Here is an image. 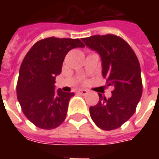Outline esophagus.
I'll return each mask as SVG.
<instances>
[{
    "instance_id": "obj_1",
    "label": "esophagus",
    "mask_w": 159,
    "mask_h": 159,
    "mask_svg": "<svg viewBox=\"0 0 159 159\" xmlns=\"http://www.w3.org/2000/svg\"><path fill=\"white\" fill-rule=\"evenodd\" d=\"M77 93H80V94H83V95H85V94H87L88 93V90L86 89H78L77 90Z\"/></svg>"
}]
</instances>
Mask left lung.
Segmentation results:
<instances>
[{
	"instance_id": "1",
	"label": "left lung",
	"mask_w": 159,
	"mask_h": 159,
	"mask_svg": "<svg viewBox=\"0 0 159 159\" xmlns=\"http://www.w3.org/2000/svg\"><path fill=\"white\" fill-rule=\"evenodd\" d=\"M82 41L100 55L102 76L107 86L113 88L109 99L99 93L98 104L89 107L91 118L101 129H117L133 116L142 94L140 63L133 49L119 36L97 35Z\"/></svg>"
}]
</instances>
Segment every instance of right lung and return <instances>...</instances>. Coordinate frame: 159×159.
Here are the masks:
<instances>
[{
  "label": "right lung",
  "mask_w": 159,
  "mask_h": 159,
  "mask_svg": "<svg viewBox=\"0 0 159 159\" xmlns=\"http://www.w3.org/2000/svg\"><path fill=\"white\" fill-rule=\"evenodd\" d=\"M84 48L79 39L48 37L35 43L23 60L17 84V96L25 117L36 127L52 129L66 119L70 99L74 93L55 90L70 50Z\"/></svg>",
  "instance_id": "add662e5"
}]
</instances>
